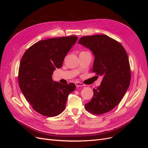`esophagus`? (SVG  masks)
Masks as SVG:
<instances>
[{
	"label": "esophagus",
	"mask_w": 148,
	"mask_h": 148,
	"mask_svg": "<svg viewBox=\"0 0 148 148\" xmlns=\"http://www.w3.org/2000/svg\"><path fill=\"white\" fill-rule=\"evenodd\" d=\"M75 85H76V86H77V87H79V86H84V84L83 83H80V82H77V83H75Z\"/></svg>",
	"instance_id": "obj_1"
}]
</instances>
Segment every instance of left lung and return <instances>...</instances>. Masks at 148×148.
Masks as SVG:
<instances>
[{
	"mask_svg": "<svg viewBox=\"0 0 148 148\" xmlns=\"http://www.w3.org/2000/svg\"><path fill=\"white\" fill-rule=\"evenodd\" d=\"M78 44L92 52L95 61L91 70L103 77L100 86L93 89L94 96L85 109L96 115L108 112L119 104L130 83L127 52L120 42L104 34L84 36Z\"/></svg>",
	"mask_w": 148,
	"mask_h": 148,
	"instance_id": "obj_1",
	"label": "left lung"
}]
</instances>
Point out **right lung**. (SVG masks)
Masks as SVG:
<instances>
[{
	"label": "right lung",
	"mask_w": 148,
	"mask_h": 148,
	"mask_svg": "<svg viewBox=\"0 0 148 148\" xmlns=\"http://www.w3.org/2000/svg\"><path fill=\"white\" fill-rule=\"evenodd\" d=\"M77 39L76 36H70L42 40L28 48L22 57L19 86L26 101L39 114L46 117L60 114L69 95L75 89L74 83L53 82L52 75L56 69L61 68Z\"/></svg>",
	"instance_id": "1"
}]
</instances>
